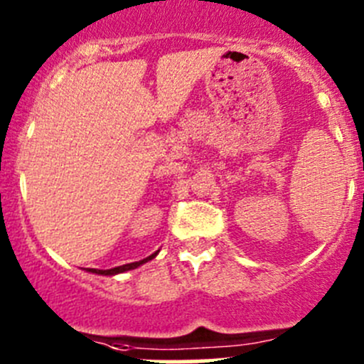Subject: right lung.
Instances as JSON below:
<instances>
[{"instance_id": "1", "label": "right lung", "mask_w": 364, "mask_h": 364, "mask_svg": "<svg viewBox=\"0 0 364 364\" xmlns=\"http://www.w3.org/2000/svg\"><path fill=\"white\" fill-rule=\"evenodd\" d=\"M153 257H156V253H153V255H149L148 259L144 260H139V262H132V264H124V266H117V267H112V269H90L91 273H97V274H116V273H123V271H130V269H135L137 266H141V264L148 262V260H151Z\"/></svg>"}]
</instances>
